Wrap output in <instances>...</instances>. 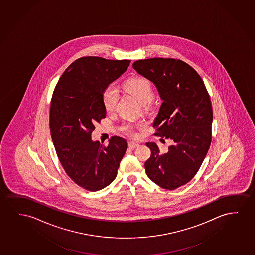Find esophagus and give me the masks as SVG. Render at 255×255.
Wrapping results in <instances>:
<instances>
[{
    "mask_svg": "<svg viewBox=\"0 0 255 255\" xmlns=\"http://www.w3.org/2000/svg\"><path fill=\"white\" fill-rule=\"evenodd\" d=\"M137 147H139V144L136 143V142L131 141V142L128 143V147H129L130 149H134V148H136Z\"/></svg>",
    "mask_w": 255,
    "mask_h": 255,
    "instance_id": "esophagus-1",
    "label": "esophagus"
}]
</instances>
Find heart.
<instances>
[{
	"label": "heart",
	"instance_id": "obj_1",
	"mask_svg": "<svg viewBox=\"0 0 255 255\" xmlns=\"http://www.w3.org/2000/svg\"><path fill=\"white\" fill-rule=\"evenodd\" d=\"M123 88L131 94H133L141 104L147 105L154 98V89L150 80L142 78L135 77L127 80L123 84ZM118 91L115 86L109 85L105 88L102 94V103L104 106L105 110L108 113L114 111L118 101ZM141 124L136 125V128H140ZM134 127L133 125H126L123 130L126 133L134 135Z\"/></svg>",
	"mask_w": 255,
	"mask_h": 255
}]
</instances>
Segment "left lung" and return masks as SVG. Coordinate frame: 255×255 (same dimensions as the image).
<instances>
[{"instance_id":"left-lung-1","label":"left lung","mask_w":255,"mask_h":255,"mask_svg":"<svg viewBox=\"0 0 255 255\" xmlns=\"http://www.w3.org/2000/svg\"><path fill=\"white\" fill-rule=\"evenodd\" d=\"M133 68L154 83L163 101L153 123L154 135L173 141L164 154L154 142L146 144L151 150L146 174L158 186L175 190L193 178L211 146V99L201 77L180 59H141Z\"/></svg>"}]
</instances>
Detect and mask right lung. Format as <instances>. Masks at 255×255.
<instances>
[{"mask_svg": "<svg viewBox=\"0 0 255 255\" xmlns=\"http://www.w3.org/2000/svg\"><path fill=\"white\" fill-rule=\"evenodd\" d=\"M130 60L83 57L69 65L54 89L50 110V135L58 159L79 186L96 191L117 176L128 142L111 137L107 146L93 141L95 124L106 118L105 88L127 71Z\"/></svg>", "mask_w": 255, "mask_h": 255, "instance_id": "add662e5", "label": "right lung"}]
</instances>
